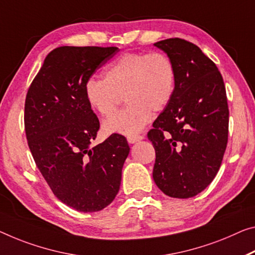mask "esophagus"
I'll use <instances>...</instances> for the list:
<instances>
[{
  "instance_id": "obj_1",
  "label": "esophagus",
  "mask_w": 255,
  "mask_h": 255,
  "mask_svg": "<svg viewBox=\"0 0 255 255\" xmlns=\"http://www.w3.org/2000/svg\"><path fill=\"white\" fill-rule=\"evenodd\" d=\"M142 139H143V135H141V134H133V135L128 136V143H135V142H138V141H141Z\"/></svg>"
}]
</instances>
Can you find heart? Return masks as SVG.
Segmentation results:
<instances>
[{"label":"heart","mask_w":255,"mask_h":255,"mask_svg":"<svg viewBox=\"0 0 255 255\" xmlns=\"http://www.w3.org/2000/svg\"><path fill=\"white\" fill-rule=\"evenodd\" d=\"M177 88L174 62L162 52H128L111 62L103 78L90 77L84 83V98L98 115L109 117L121 97L127 107L105 121V134L133 135L149 122L152 113L165 109Z\"/></svg>","instance_id":"1"}]
</instances>
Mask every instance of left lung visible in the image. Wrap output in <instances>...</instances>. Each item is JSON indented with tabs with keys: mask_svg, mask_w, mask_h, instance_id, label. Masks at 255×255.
Masks as SVG:
<instances>
[{
	"mask_svg": "<svg viewBox=\"0 0 255 255\" xmlns=\"http://www.w3.org/2000/svg\"><path fill=\"white\" fill-rule=\"evenodd\" d=\"M154 45L174 62L177 88L148 132L156 152L152 178L170 197H194L215 178L228 142L225 83L194 43L175 37Z\"/></svg>",
	"mask_w": 255,
	"mask_h": 255,
	"instance_id": "1",
	"label": "left lung"
}]
</instances>
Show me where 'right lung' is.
Segmentation results:
<instances>
[{"label":"right lung","instance_id":"obj_1","mask_svg":"<svg viewBox=\"0 0 255 255\" xmlns=\"http://www.w3.org/2000/svg\"><path fill=\"white\" fill-rule=\"evenodd\" d=\"M109 46L51 51L25 101V131L36 166L56 197L80 212L114 201L130 147L121 134L91 146L100 128L84 98V83L119 52Z\"/></svg>","mask_w":255,"mask_h":255}]
</instances>
